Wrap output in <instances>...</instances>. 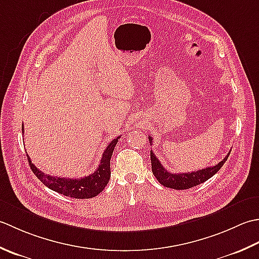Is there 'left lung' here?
<instances>
[{
    "label": "left lung",
    "instance_id": "obj_1",
    "mask_svg": "<svg viewBox=\"0 0 259 259\" xmlns=\"http://www.w3.org/2000/svg\"><path fill=\"white\" fill-rule=\"evenodd\" d=\"M150 143L152 144V136H149ZM230 152L225 156V159L219 162L218 164L214 166H209L202 168V170H198L194 172L189 173H171L167 170H165L161 162L157 160L156 155L151 151V163H152V172L156 178V180L159 181L162 186L166 188L176 189V190H186L192 187H196L198 184H201L213 177L217 173L221 166L225 164V162L228 159Z\"/></svg>",
    "mask_w": 259,
    "mask_h": 259
}]
</instances>
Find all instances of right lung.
I'll use <instances>...</instances> for the list:
<instances>
[{"instance_id":"add662e5","label":"right lung","mask_w":259,"mask_h":259,"mask_svg":"<svg viewBox=\"0 0 259 259\" xmlns=\"http://www.w3.org/2000/svg\"><path fill=\"white\" fill-rule=\"evenodd\" d=\"M22 133H24L22 126ZM116 137L107 145L106 150L104 151L97 170L91 176L83 177L80 179H67L60 177H52L49 174L41 172L29 157V164L31 170L35 174V177L45 184L46 187L54 190V191L63 194L66 197L75 199H89L96 197L107 186L110 178V159H112L113 152L118 139Z\"/></svg>"}]
</instances>
